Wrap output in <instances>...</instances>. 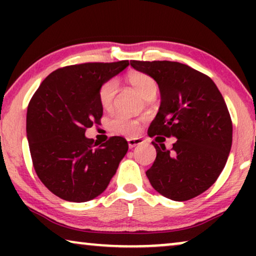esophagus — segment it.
I'll use <instances>...</instances> for the list:
<instances>
[{"label": "esophagus", "mask_w": 256, "mask_h": 256, "mask_svg": "<svg viewBox=\"0 0 256 256\" xmlns=\"http://www.w3.org/2000/svg\"><path fill=\"white\" fill-rule=\"evenodd\" d=\"M127 141H128V146H129V148H134L135 146L141 144V143L143 142L142 140H141V138H128Z\"/></svg>", "instance_id": "34e87169"}]
</instances>
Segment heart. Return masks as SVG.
Wrapping results in <instances>:
<instances>
[{"label": "heart", "instance_id": "1", "mask_svg": "<svg viewBox=\"0 0 256 256\" xmlns=\"http://www.w3.org/2000/svg\"><path fill=\"white\" fill-rule=\"evenodd\" d=\"M128 82L138 90L143 99L146 98L156 96L157 82L155 79L144 73L140 72H132L127 76ZM115 93H116V82L114 79H108L102 82L99 87V92H98V98H99V102L104 108H110L113 104ZM108 128L115 134L122 135H134L138 130V122L124 113H118L108 122Z\"/></svg>", "mask_w": 256, "mask_h": 256}]
</instances>
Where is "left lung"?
<instances>
[{"label": "left lung", "instance_id": "left-lung-1", "mask_svg": "<svg viewBox=\"0 0 256 256\" xmlns=\"http://www.w3.org/2000/svg\"><path fill=\"white\" fill-rule=\"evenodd\" d=\"M138 71L158 84L160 106L148 129L150 138L174 136L168 150L163 143L152 144L156 160L146 177L157 192L185 202L214 184L225 166L232 146L233 126L225 100L204 73L168 60H130Z\"/></svg>", "mask_w": 256, "mask_h": 256}]
</instances>
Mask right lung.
<instances>
[{"instance_id":"right-lung-1","label":"right lung","mask_w":256,"mask_h":256,"mask_svg":"<svg viewBox=\"0 0 256 256\" xmlns=\"http://www.w3.org/2000/svg\"><path fill=\"white\" fill-rule=\"evenodd\" d=\"M129 65L84 62L50 73L31 98L26 134L38 178L57 197L82 202L106 190L128 152V142L112 136L104 143L87 138L85 132L100 124L99 87Z\"/></svg>"}]
</instances>
